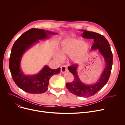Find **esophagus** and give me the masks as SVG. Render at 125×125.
<instances>
[{"mask_svg": "<svg viewBox=\"0 0 125 125\" xmlns=\"http://www.w3.org/2000/svg\"><path fill=\"white\" fill-rule=\"evenodd\" d=\"M61 71L62 73H65L66 72L68 71V70L67 69V66L65 65H62L61 67Z\"/></svg>", "mask_w": 125, "mask_h": 125, "instance_id": "obj_1", "label": "esophagus"}]
</instances>
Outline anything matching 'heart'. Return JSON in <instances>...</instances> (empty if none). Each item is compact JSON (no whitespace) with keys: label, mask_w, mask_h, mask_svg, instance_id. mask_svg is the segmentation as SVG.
Returning a JSON list of instances; mask_svg holds the SVG:
<instances>
[{"label":"heart","mask_w":125,"mask_h":125,"mask_svg":"<svg viewBox=\"0 0 125 125\" xmlns=\"http://www.w3.org/2000/svg\"><path fill=\"white\" fill-rule=\"evenodd\" d=\"M90 48V44L79 38H69L61 44V52H58L56 58L59 61L64 58V56H69L70 61L74 64H80L86 58Z\"/></svg>","instance_id":"heart-1"}]
</instances>
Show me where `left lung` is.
I'll use <instances>...</instances> for the list:
<instances>
[{"label":"left lung","mask_w":125,"mask_h":125,"mask_svg":"<svg viewBox=\"0 0 125 125\" xmlns=\"http://www.w3.org/2000/svg\"><path fill=\"white\" fill-rule=\"evenodd\" d=\"M83 31L82 37L88 39H92L94 43L91 50H98L99 53L103 57L105 67L102 73L96 83L92 84H86L82 82L77 73L78 67L77 64L69 66L68 69L73 75L74 80L73 82L68 83L66 86L70 93L76 96L83 97H89L96 94L107 83L109 78L113 65V54L108 42L104 36L97 33L80 30Z\"/></svg>","instance_id":"1"}]
</instances>
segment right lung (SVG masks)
<instances>
[{
    "label": "right lung",
    "instance_id": "1",
    "mask_svg": "<svg viewBox=\"0 0 125 125\" xmlns=\"http://www.w3.org/2000/svg\"><path fill=\"white\" fill-rule=\"evenodd\" d=\"M53 32L32 28L20 36L13 45L10 58L9 68L12 79L17 86L30 94H42L47 90L51 76L60 73V68L52 69L47 65L34 75H26L21 69L20 64L25 52L38 40L49 38L50 35L57 34Z\"/></svg>",
    "mask_w": 125,
    "mask_h": 125
}]
</instances>
